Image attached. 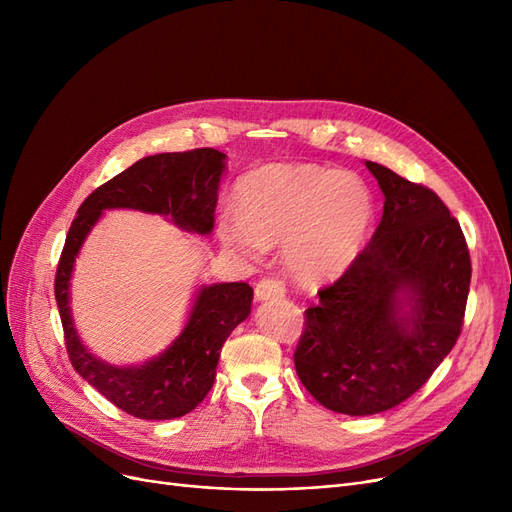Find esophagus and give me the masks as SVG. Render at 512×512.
Returning <instances> with one entry per match:
<instances>
[{
    "instance_id": "1",
    "label": "esophagus",
    "mask_w": 512,
    "mask_h": 512,
    "mask_svg": "<svg viewBox=\"0 0 512 512\" xmlns=\"http://www.w3.org/2000/svg\"><path fill=\"white\" fill-rule=\"evenodd\" d=\"M286 297V284L280 277H265L256 284V299L269 301V299H282Z\"/></svg>"
}]
</instances>
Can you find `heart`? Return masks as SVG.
<instances>
[{
  "mask_svg": "<svg viewBox=\"0 0 512 512\" xmlns=\"http://www.w3.org/2000/svg\"><path fill=\"white\" fill-rule=\"evenodd\" d=\"M239 211L218 218V237L250 260L284 243L290 271L303 282H327L359 256L374 224L367 185L344 170L312 164H269L237 188Z\"/></svg>",
  "mask_w": 512,
  "mask_h": 512,
  "instance_id": "obj_1",
  "label": "heart"
}]
</instances>
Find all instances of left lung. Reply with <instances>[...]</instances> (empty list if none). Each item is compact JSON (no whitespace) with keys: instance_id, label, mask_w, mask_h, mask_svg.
<instances>
[{"instance_id":"1","label":"left lung","mask_w":512,"mask_h":512,"mask_svg":"<svg viewBox=\"0 0 512 512\" xmlns=\"http://www.w3.org/2000/svg\"><path fill=\"white\" fill-rule=\"evenodd\" d=\"M365 166L384 194L382 220L305 309L294 350L309 395L350 416L391 410L431 378L457 344L472 277L466 237L440 196L382 164Z\"/></svg>"}]
</instances>
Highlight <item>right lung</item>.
I'll list each match as a JSON object with an SVG mask.
<instances>
[{"label": "right lung", "instance_id": "add662e5", "mask_svg": "<svg viewBox=\"0 0 512 512\" xmlns=\"http://www.w3.org/2000/svg\"><path fill=\"white\" fill-rule=\"evenodd\" d=\"M224 158L222 151L203 147L138 160L83 200L59 256L55 299L72 367L119 410L145 421L183 416L207 397L220 350L237 324L250 316L254 290L245 282L203 286L173 346L145 365L113 367L89 354L74 331L68 307L74 258L104 209L170 215L177 226L209 235Z\"/></svg>", "mask_w": 512, "mask_h": 512}]
</instances>
